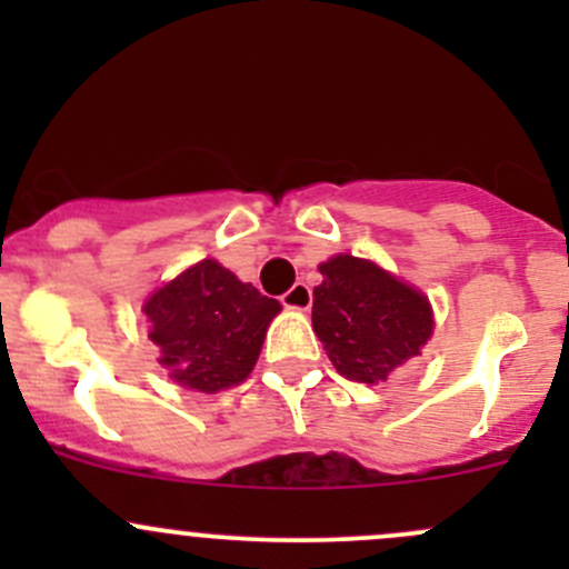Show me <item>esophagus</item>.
I'll use <instances>...</instances> for the list:
<instances>
[{
    "mask_svg": "<svg viewBox=\"0 0 569 569\" xmlns=\"http://www.w3.org/2000/svg\"><path fill=\"white\" fill-rule=\"evenodd\" d=\"M280 302H283L286 308H291V311H308L313 302V291L308 289V283L300 280V283H295L283 297H280Z\"/></svg>",
    "mask_w": 569,
    "mask_h": 569,
    "instance_id": "obj_1",
    "label": "esophagus"
}]
</instances>
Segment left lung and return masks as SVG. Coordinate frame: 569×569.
<instances>
[{"instance_id":"obj_1","label":"left lung","mask_w":569,"mask_h":569,"mask_svg":"<svg viewBox=\"0 0 569 569\" xmlns=\"http://www.w3.org/2000/svg\"><path fill=\"white\" fill-rule=\"evenodd\" d=\"M319 272L311 321L338 375L377 386L421 355L432 336V308L421 291L355 256L330 258Z\"/></svg>"}]
</instances>
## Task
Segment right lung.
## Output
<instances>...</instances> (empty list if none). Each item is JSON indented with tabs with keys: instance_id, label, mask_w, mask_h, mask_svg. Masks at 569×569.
Wrapping results in <instances>:
<instances>
[{
	"instance_id": "obj_1",
	"label": "right lung",
	"mask_w": 569,
	"mask_h": 569,
	"mask_svg": "<svg viewBox=\"0 0 569 569\" xmlns=\"http://www.w3.org/2000/svg\"><path fill=\"white\" fill-rule=\"evenodd\" d=\"M142 311L162 349L159 363L178 386L217 393L250 375L280 302L206 258L162 286Z\"/></svg>"
}]
</instances>
